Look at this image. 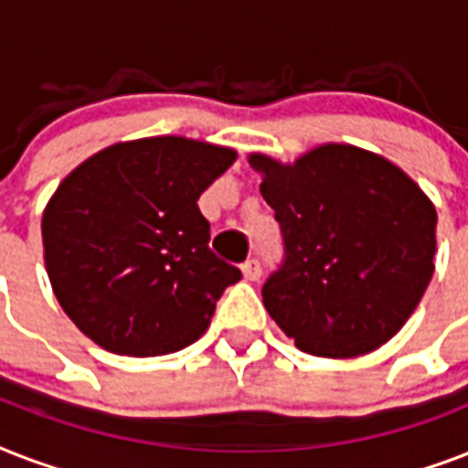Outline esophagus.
<instances>
[{
  "instance_id": "obj_1",
  "label": "esophagus",
  "mask_w": 468,
  "mask_h": 468,
  "mask_svg": "<svg viewBox=\"0 0 468 468\" xmlns=\"http://www.w3.org/2000/svg\"><path fill=\"white\" fill-rule=\"evenodd\" d=\"M242 277L248 279V282H260V277H262V264H260V260H248V262L242 264Z\"/></svg>"
}]
</instances>
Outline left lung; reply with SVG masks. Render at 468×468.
Here are the masks:
<instances>
[{
	"label": "left lung",
	"mask_w": 468,
	"mask_h": 468,
	"mask_svg": "<svg viewBox=\"0 0 468 468\" xmlns=\"http://www.w3.org/2000/svg\"><path fill=\"white\" fill-rule=\"evenodd\" d=\"M282 228L284 260L264 308L296 347L359 356L399 333L435 271V206L410 176L355 145H320L293 165L250 155Z\"/></svg>",
	"instance_id": "left-lung-1"
}]
</instances>
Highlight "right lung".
I'll use <instances>...</instances> for the list:
<instances>
[{"mask_svg": "<svg viewBox=\"0 0 468 468\" xmlns=\"http://www.w3.org/2000/svg\"><path fill=\"white\" fill-rule=\"evenodd\" d=\"M235 160L176 135L101 150L43 211L46 270L62 311L113 355H169L197 342L242 277L208 248L198 197Z\"/></svg>", "mask_w": 468, "mask_h": 468, "instance_id": "obj_1", "label": "right lung"}]
</instances>
